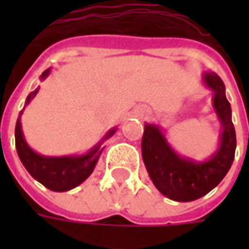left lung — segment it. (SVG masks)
<instances>
[{
	"mask_svg": "<svg viewBox=\"0 0 249 249\" xmlns=\"http://www.w3.org/2000/svg\"><path fill=\"white\" fill-rule=\"evenodd\" d=\"M203 81L213 93L212 108L221 125L219 146L209 159L196 161L178 155L160 125H144L141 153L148 175L155 187L175 201H193L211 192L225 178L235 159L236 133L224 82L214 71H205Z\"/></svg>",
	"mask_w": 249,
	"mask_h": 249,
	"instance_id": "left-lung-1",
	"label": "left lung"
}]
</instances>
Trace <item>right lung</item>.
Listing matches in <instances>:
<instances>
[{"mask_svg": "<svg viewBox=\"0 0 249 249\" xmlns=\"http://www.w3.org/2000/svg\"><path fill=\"white\" fill-rule=\"evenodd\" d=\"M51 71V68H48L40 76L41 80H45L46 77L49 76ZM38 89L40 88L29 93L25 105H28L35 98L36 94L38 93ZM21 114H22V110L19 112L18 119L16 123V133H14L16 148H17L19 160L24 164L26 171L32 175V178L54 192H66L84 183L92 175L93 169L103 153L104 148L101 144L116 133V128L108 130V133L104 136L101 141H98L92 149H89L84 155L60 157L44 156L35 152L28 145L24 137L22 126H21Z\"/></svg>", "mask_w": 249, "mask_h": 249, "instance_id": "right-lung-1", "label": "right lung"}]
</instances>
